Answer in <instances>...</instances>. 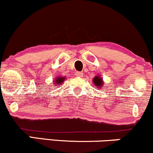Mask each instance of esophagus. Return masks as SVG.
<instances>
[{
  "instance_id": "34e87169",
  "label": "esophagus",
  "mask_w": 153,
  "mask_h": 153,
  "mask_svg": "<svg viewBox=\"0 0 153 153\" xmlns=\"http://www.w3.org/2000/svg\"><path fill=\"white\" fill-rule=\"evenodd\" d=\"M75 75L78 77H82L83 76V73H82V72L77 71V72H76V74H75Z\"/></svg>"
}]
</instances>
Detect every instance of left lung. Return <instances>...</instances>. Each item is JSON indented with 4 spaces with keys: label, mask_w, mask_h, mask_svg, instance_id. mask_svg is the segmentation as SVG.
I'll list each match as a JSON object with an SVG mask.
<instances>
[{
    "label": "left lung",
    "mask_w": 153,
    "mask_h": 153,
    "mask_svg": "<svg viewBox=\"0 0 153 153\" xmlns=\"http://www.w3.org/2000/svg\"><path fill=\"white\" fill-rule=\"evenodd\" d=\"M93 82L97 87H101L102 85H103L102 79L99 76H95V78L93 79Z\"/></svg>",
    "instance_id": "obj_1"
}]
</instances>
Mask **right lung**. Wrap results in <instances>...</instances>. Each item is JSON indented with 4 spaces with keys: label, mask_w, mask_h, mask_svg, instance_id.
<instances>
[{
    "label": "right lung",
    "mask_w": 153,
    "mask_h": 153,
    "mask_svg": "<svg viewBox=\"0 0 153 153\" xmlns=\"http://www.w3.org/2000/svg\"><path fill=\"white\" fill-rule=\"evenodd\" d=\"M56 83H57L56 85H61V82H63V81H64V78H63V77H61V78L58 77V78L56 79Z\"/></svg>",
    "instance_id": "right-lung-1"
}]
</instances>
